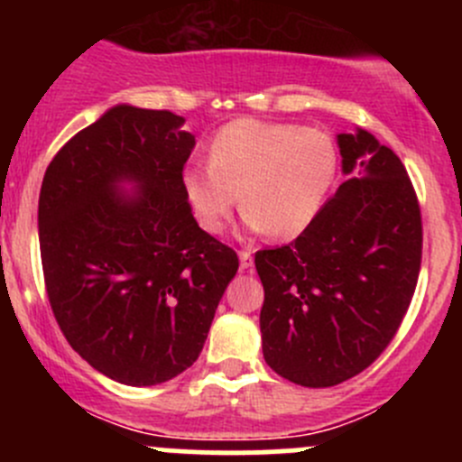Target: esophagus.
Masks as SVG:
<instances>
[{
	"mask_svg": "<svg viewBox=\"0 0 462 462\" xmlns=\"http://www.w3.org/2000/svg\"><path fill=\"white\" fill-rule=\"evenodd\" d=\"M239 263H241V270L253 268V253H250V250H244V253H239Z\"/></svg>",
	"mask_w": 462,
	"mask_h": 462,
	"instance_id": "obj_1",
	"label": "esophagus"
}]
</instances>
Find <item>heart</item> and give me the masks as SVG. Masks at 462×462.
Here are the masks:
<instances>
[{"label":"heart","mask_w":462,"mask_h":462,"mask_svg":"<svg viewBox=\"0 0 462 462\" xmlns=\"http://www.w3.org/2000/svg\"><path fill=\"white\" fill-rule=\"evenodd\" d=\"M337 176V149L319 129L288 123L235 120L214 136L209 162H189L183 192L199 226L223 230L244 203V226L277 239L301 235Z\"/></svg>","instance_id":"b5f03b06"}]
</instances>
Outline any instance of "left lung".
Wrapping results in <instances>:
<instances>
[{"instance_id": "obj_1", "label": "left lung", "mask_w": 462, "mask_h": 462, "mask_svg": "<svg viewBox=\"0 0 462 462\" xmlns=\"http://www.w3.org/2000/svg\"><path fill=\"white\" fill-rule=\"evenodd\" d=\"M348 179L292 241L259 250L265 365L295 384L335 386L374 365L411 304L422 223L407 170L366 129L337 134Z\"/></svg>"}]
</instances>
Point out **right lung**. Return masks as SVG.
<instances>
[{
	"label": "right lung",
	"instance_id": "add662e5",
	"mask_svg": "<svg viewBox=\"0 0 462 462\" xmlns=\"http://www.w3.org/2000/svg\"><path fill=\"white\" fill-rule=\"evenodd\" d=\"M183 125L171 111L116 105L55 153L42 180L51 309L73 351L120 384L189 369L239 268L185 199L197 141Z\"/></svg>",
	"mask_w": 462,
	"mask_h": 462
}]
</instances>
